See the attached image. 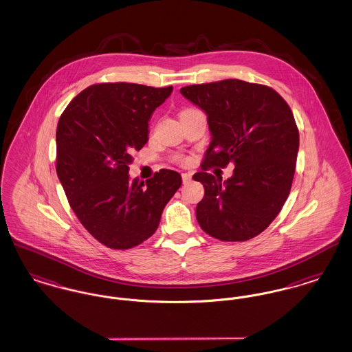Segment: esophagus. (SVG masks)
<instances>
[{
    "label": "esophagus",
    "instance_id": "34e87169",
    "mask_svg": "<svg viewBox=\"0 0 352 352\" xmlns=\"http://www.w3.org/2000/svg\"><path fill=\"white\" fill-rule=\"evenodd\" d=\"M191 181V174L190 173H182V182L184 184H188Z\"/></svg>",
    "mask_w": 352,
    "mask_h": 352
}]
</instances>
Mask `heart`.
I'll return each instance as SVG.
<instances>
[{
	"label": "heart",
	"instance_id": "1",
	"mask_svg": "<svg viewBox=\"0 0 352 352\" xmlns=\"http://www.w3.org/2000/svg\"><path fill=\"white\" fill-rule=\"evenodd\" d=\"M187 111V109H186ZM174 162L179 164V165H187L188 164V158L184 155H175L174 157Z\"/></svg>",
	"mask_w": 352,
	"mask_h": 352
}]
</instances>
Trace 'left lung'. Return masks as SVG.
Returning <instances> with one entry per match:
<instances>
[{"label":"left lung","instance_id":"obj_1","mask_svg":"<svg viewBox=\"0 0 352 352\" xmlns=\"http://www.w3.org/2000/svg\"><path fill=\"white\" fill-rule=\"evenodd\" d=\"M186 99L207 115L212 134L201 171L204 187L197 206L201 230L221 241H245L261 234L289 197L300 133L287 102L273 88L237 79L181 88ZM235 165L221 184L210 167Z\"/></svg>","mask_w":352,"mask_h":352}]
</instances>
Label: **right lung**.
<instances>
[{"mask_svg":"<svg viewBox=\"0 0 352 352\" xmlns=\"http://www.w3.org/2000/svg\"><path fill=\"white\" fill-rule=\"evenodd\" d=\"M171 91V85L94 84L58 121V178L84 228L108 248L129 250L149 239L182 184L181 175L168 168L145 184L128 174L132 151L148 142L151 113Z\"/></svg>","mask_w":352,"mask_h":352,"instance_id":"1","label":"right lung"}]
</instances>
